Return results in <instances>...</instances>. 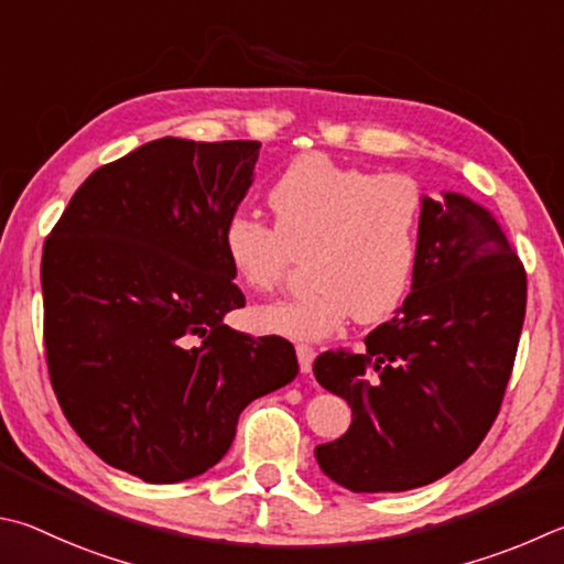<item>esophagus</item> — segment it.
Returning <instances> with one entry per match:
<instances>
[{
    "label": "esophagus",
    "mask_w": 564,
    "mask_h": 564,
    "mask_svg": "<svg viewBox=\"0 0 564 564\" xmlns=\"http://www.w3.org/2000/svg\"><path fill=\"white\" fill-rule=\"evenodd\" d=\"M295 355H299V365L303 375H311L313 370V360H315V350L311 345H295Z\"/></svg>",
    "instance_id": "esophagus-1"
}]
</instances>
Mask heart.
Wrapping results in <instances>:
<instances>
[{
    "label": "heart",
    "mask_w": 564,
    "mask_h": 564,
    "mask_svg": "<svg viewBox=\"0 0 564 564\" xmlns=\"http://www.w3.org/2000/svg\"><path fill=\"white\" fill-rule=\"evenodd\" d=\"M269 204L275 227L247 212L224 221L221 251L234 279L273 291L311 253L315 283L295 299L259 305L261 330L323 340L352 315L382 321L412 291L426 204L414 177L345 167L313 152L281 172Z\"/></svg>",
    "instance_id": "1"
}]
</instances>
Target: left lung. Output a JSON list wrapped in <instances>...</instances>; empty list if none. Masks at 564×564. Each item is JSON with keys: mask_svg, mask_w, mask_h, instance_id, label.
I'll return each mask as SVG.
<instances>
[{"mask_svg": "<svg viewBox=\"0 0 564 564\" xmlns=\"http://www.w3.org/2000/svg\"><path fill=\"white\" fill-rule=\"evenodd\" d=\"M525 271L503 227L466 194L426 197L412 293L362 352H323L315 380L352 424L315 446L327 478L352 494L434 484L496 422L525 321Z\"/></svg>", "mask_w": 564, "mask_h": 564, "instance_id": "obj_1", "label": "left lung"}]
</instances>
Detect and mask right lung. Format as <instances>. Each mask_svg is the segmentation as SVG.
<instances>
[{
    "label": "right lung",
    "instance_id": "add662e5",
    "mask_svg": "<svg viewBox=\"0 0 564 564\" xmlns=\"http://www.w3.org/2000/svg\"><path fill=\"white\" fill-rule=\"evenodd\" d=\"M261 142L152 140L96 170L44 243L51 384L84 444L148 484H180L229 452L243 406L289 384V340L224 325L243 293L221 227Z\"/></svg>",
    "mask_w": 564,
    "mask_h": 564
}]
</instances>
